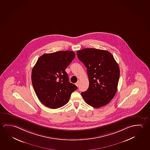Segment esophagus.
<instances>
[{"label": "esophagus", "instance_id": "obj_1", "mask_svg": "<svg viewBox=\"0 0 150 150\" xmlns=\"http://www.w3.org/2000/svg\"><path fill=\"white\" fill-rule=\"evenodd\" d=\"M76 86H77V87H79V81H78L76 83Z\"/></svg>", "mask_w": 150, "mask_h": 150}]
</instances>
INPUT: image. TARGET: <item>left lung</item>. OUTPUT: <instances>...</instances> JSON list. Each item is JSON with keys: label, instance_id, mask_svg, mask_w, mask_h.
I'll use <instances>...</instances> for the list:
<instances>
[{"label": "left lung", "instance_id": "1", "mask_svg": "<svg viewBox=\"0 0 150 150\" xmlns=\"http://www.w3.org/2000/svg\"><path fill=\"white\" fill-rule=\"evenodd\" d=\"M79 59L87 68L89 85L81 93L86 103L94 108L105 106L115 95L120 69L113 55L107 51L86 48L77 52Z\"/></svg>", "mask_w": 150, "mask_h": 150}]
</instances>
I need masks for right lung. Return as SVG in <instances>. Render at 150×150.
<instances>
[{
  "label": "right lung",
  "mask_w": 150,
  "mask_h": 150,
  "mask_svg": "<svg viewBox=\"0 0 150 150\" xmlns=\"http://www.w3.org/2000/svg\"><path fill=\"white\" fill-rule=\"evenodd\" d=\"M75 57L73 51H59L40 57L32 69L31 79L37 97L44 105L57 109L69 102L77 89L65 71Z\"/></svg>",
  "instance_id": "obj_1"
}]
</instances>
